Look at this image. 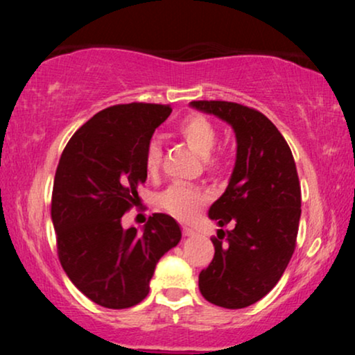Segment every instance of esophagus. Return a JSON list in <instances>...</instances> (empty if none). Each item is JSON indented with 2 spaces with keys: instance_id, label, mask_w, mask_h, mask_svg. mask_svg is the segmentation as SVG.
Instances as JSON below:
<instances>
[{
  "instance_id": "34e87169",
  "label": "esophagus",
  "mask_w": 355,
  "mask_h": 355,
  "mask_svg": "<svg viewBox=\"0 0 355 355\" xmlns=\"http://www.w3.org/2000/svg\"><path fill=\"white\" fill-rule=\"evenodd\" d=\"M182 234H184V236H196V231H193L192 227L182 226Z\"/></svg>"
}]
</instances>
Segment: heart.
<instances>
[{
    "label": "heart",
    "mask_w": 355,
    "mask_h": 355,
    "mask_svg": "<svg viewBox=\"0 0 355 355\" xmlns=\"http://www.w3.org/2000/svg\"><path fill=\"white\" fill-rule=\"evenodd\" d=\"M178 134L181 135L189 147L205 162L208 171L218 173L225 168L226 159L220 153H211L218 142V129L207 116L191 114L178 124ZM163 150L157 139L150 140L145 148V169L150 176L158 174L162 166ZM207 193L197 186L187 184H173L159 196V207L169 215L181 221H189L205 205Z\"/></svg>",
    "instance_id": "obj_1"
}]
</instances>
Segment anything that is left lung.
Segmentation results:
<instances>
[{
	"label": "left lung",
	"instance_id": "obj_1",
	"mask_svg": "<svg viewBox=\"0 0 355 355\" xmlns=\"http://www.w3.org/2000/svg\"><path fill=\"white\" fill-rule=\"evenodd\" d=\"M234 129L237 153L226 191L208 210L218 226L215 257L198 275L208 302L244 309L275 288L295 249L300 184L294 157L276 125L249 106L232 101H191ZM225 241H223L222 239Z\"/></svg>",
	"mask_w": 355,
	"mask_h": 355
}]
</instances>
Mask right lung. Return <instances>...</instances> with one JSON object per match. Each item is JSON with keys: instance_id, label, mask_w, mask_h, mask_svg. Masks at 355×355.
<instances>
[{"instance_id": "1", "label": "right lung", "mask_w": 355, "mask_h": 355, "mask_svg": "<svg viewBox=\"0 0 355 355\" xmlns=\"http://www.w3.org/2000/svg\"><path fill=\"white\" fill-rule=\"evenodd\" d=\"M169 105L110 106L72 135L58 163L51 220L58 257L72 284L106 309L147 297L158 260L181 241L174 218L155 213L142 232L121 218L147 179L145 148Z\"/></svg>"}]
</instances>
